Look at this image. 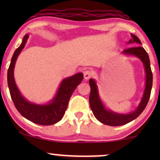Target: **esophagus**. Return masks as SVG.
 Wrapping results in <instances>:
<instances>
[{
  "instance_id": "obj_1",
  "label": "esophagus",
  "mask_w": 160,
  "mask_h": 160,
  "mask_svg": "<svg viewBox=\"0 0 160 160\" xmlns=\"http://www.w3.org/2000/svg\"><path fill=\"white\" fill-rule=\"evenodd\" d=\"M92 72L90 71H88V70H87V71H84V77L86 80L89 79V78H90L92 77Z\"/></svg>"
}]
</instances>
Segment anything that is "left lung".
Returning a JSON list of instances; mask_svg holds the SVG:
<instances>
[{"label": "left lung", "mask_w": 160, "mask_h": 160, "mask_svg": "<svg viewBox=\"0 0 160 160\" xmlns=\"http://www.w3.org/2000/svg\"><path fill=\"white\" fill-rule=\"evenodd\" d=\"M132 39H130L128 43H135L136 45L141 44V41L136 36L130 34ZM122 54L127 55H133L138 58L143 62L144 69L146 73V86L144 92L142 97L141 101L132 112L122 114V113H117L113 112L112 111L108 110L104 106L103 103L100 100L98 94V87L95 81L91 78L89 79V85H90V95H89V105L92 111V113L96 119L101 123L109 126H121L124 125L132 122V120L138 117L145 109L147 105L148 100H149L151 91L152 88L153 76L152 69L150 66V60L147 52L141 46H135V47L128 48L124 49L122 52Z\"/></svg>", "instance_id": "8db88e82"}]
</instances>
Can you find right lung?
<instances>
[{
  "label": "right lung",
  "mask_w": 160,
  "mask_h": 160,
  "mask_svg": "<svg viewBox=\"0 0 160 160\" xmlns=\"http://www.w3.org/2000/svg\"><path fill=\"white\" fill-rule=\"evenodd\" d=\"M29 35L26 34L21 45L15 50L8 69L7 81L10 95L17 111L30 122L40 125H52L60 121L65 114L70 98L76 87L83 80V74L78 73L62 81L56 95L48 104L38 105L28 101L17 88L14 77V68L17 57L23 49Z\"/></svg>",
  "instance_id": "add662e5"
}]
</instances>
